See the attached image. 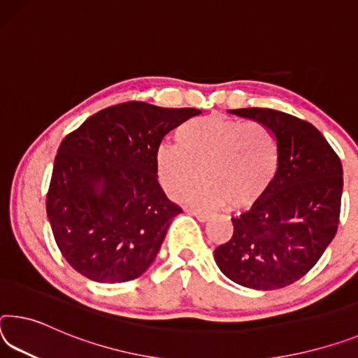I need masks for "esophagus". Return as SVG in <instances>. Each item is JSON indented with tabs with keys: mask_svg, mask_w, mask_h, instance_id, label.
<instances>
[{
	"mask_svg": "<svg viewBox=\"0 0 358 358\" xmlns=\"http://www.w3.org/2000/svg\"><path fill=\"white\" fill-rule=\"evenodd\" d=\"M188 213H189V215H192V217H196V218L199 220V221H202V223H203V221H207V220L210 218V213H207V212H202V210L189 208V210H188Z\"/></svg>",
	"mask_w": 358,
	"mask_h": 358,
	"instance_id": "34e87169",
	"label": "esophagus"
}]
</instances>
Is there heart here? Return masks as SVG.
<instances>
[{
	"label": "heart",
	"mask_w": 358,
	"mask_h": 358,
	"mask_svg": "<svg viewBox=\"0 0 358 358\" xmlns=\"http://www.w3.org/2000/svg\"><path fill=\"white\" fill-rule=\"evenodd\" d=\"M279 164L274 134L261 122L203 116L186 121L175 132V145H161L155 166L159 183L173 199L192 185L197 207L252 206L269 188Z\"/></svg>",
	"instance_id": "obj_1"
}]
</instances>
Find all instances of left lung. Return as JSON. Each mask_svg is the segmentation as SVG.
<instances>
[{"mask_svg":"<svg viewBox=\"0 0 358 358\" xmlns=\"http://www.w3.org/2000/svg\"><path fill=\"white\" fill-rule=\"evenodd\" d=\"M228 113L264 124L279 148L275 177L248 212L232 218L231 239L215 250L220 271L242 287L275 290L314 268L336 234L343 166L312 124L269 108Z\"/></svg>","mask_w":358,"mask_h":358,"instance_id":"1","label":"left lung"}]
</instances>
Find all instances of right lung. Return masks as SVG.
I'll list each match as a JSON object with an SVG mask.
<instances>
[{
  "label": "right lung",
  "mask_w": 358,
  "mask_h": 358,
  "mask_svg": "<svg viewBox=\"0 0 358 358\" xmlns=\"http://www.w3.org/2000/svg\"><path fill=\"white\" fill-rule=\"evenodd\" d=\"M201 113L127 101L95 113L62 141L46 210L62 255L84 277L129 282L152 264L181 213L159 185L156 151Z\"/></svg>",
  "instance_id": "obj_1"
}]
</instances>
